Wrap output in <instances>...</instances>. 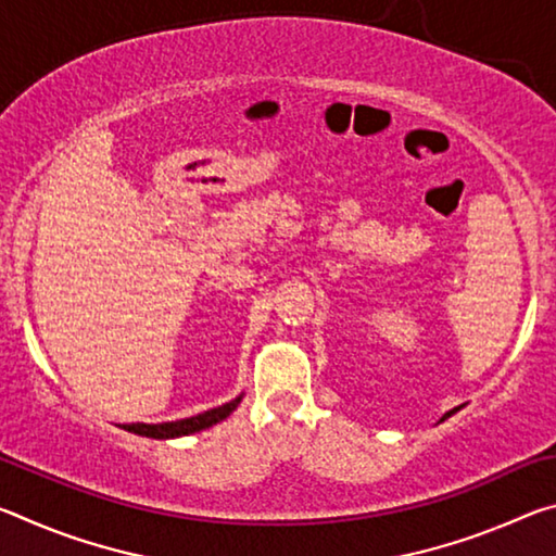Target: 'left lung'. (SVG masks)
Masks as SVG:
<instances>
[{
	"label": "left lung",
	"instance_id": "1",
	"mask_svg": "<svg viewBox=\"0 0 556 556\" xmlns=\"http://www.w3.org/2000/svg\"><path fill=\"white\" fill-rule=\"evenodd\" d=\"M454 412H456V409H454ZM454 412H448V414H446V417H444V419H448V417H451V414H454Z\"/></svg>",
	"mask_w": 556,
	"mask_h": 556
}]
</instances>
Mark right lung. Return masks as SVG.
Segmentation results:
<instances>
[{"instance_id": "right-lung-1", "label": "right lung", "mask_w": 556, "mask_h": 556, "mask_svg": "<svg viewBox=\"0 0 556 556\" xmlns=\"http://www.w3.org/2000/svg\"><path fill=\"white\" fill-rule=\"evenodd\" d=\"M238 404H240V397L228 402V404H223V407H215V409H208L203 414H195V417H188V419L164 421V425H122V429L135 431V434H139V437H152V439L186 437V434H193V431H201V429H208L213 425H218V421L228 417V414L235 407H238Z\"/></svg>"}]
</instances>
